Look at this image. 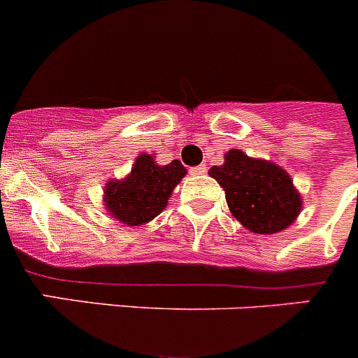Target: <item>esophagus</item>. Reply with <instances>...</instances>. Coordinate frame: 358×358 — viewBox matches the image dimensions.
I'll use <instances>...</instances> for the list:
<instances>
[{"label":"esophagus","mask_w":358,"mask_h":358,"mask_svg":"<svg viewBox=\"0 0 358 358\" xmlns=\"http://www.w3.org/2000/svg\"><path fill=\"white\" fill-rule=\"evenodd\" d=\"M189 173L192 176H201V175H205V173H206V166H205V164H199V166H196V168H190Z\"/></svg>","instance_id":"obj_1"}]
</instances>
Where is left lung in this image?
I'll return each instance as SVG.
<instances>
[{
	"instance_id": "obj_1",
	"label": "left lung",
	"mask_w": 358,
	"mask_h": 358,
	"mask_svg": "<svg viewBox=\"0 0 358 358\" xmlns=\"http://www.w3.org/2000/svg\"><path fill=\"white\" fill-rule=\"evenodd\" d=\"M226 192L233 215L249 231L272 235L288 228L300 213L302 199L285 169L229 150L222 166L208 171Z\"/></svg>"
}]
</instances>
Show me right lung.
<instances>
[{
	"mask_svg": "<svg viewBox=\"0 0 358 358\" xmlns=\"http://www.w3.org/2000/svg\"><path fill=\"white\" fill-rule=\"evenodd\" d=\"M185 173L180 160L157 166L152 155L143 153L127 178L111 180L106 185V208L127 226L150 222L166 208L173 189Z\"/></svg>",
	"mask_w": 358,
	"mask_h": 358,
	"instance_id": "1",
	"label": "right lung"
}]
</instances>
